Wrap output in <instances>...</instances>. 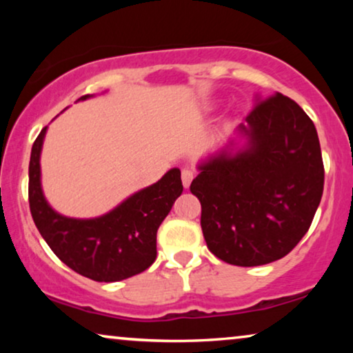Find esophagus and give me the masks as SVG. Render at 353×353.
<instances>
[{"mask_svg":"<svg viewBox=\"0 0 353 353\" xmlns=\"http://www.w3.org/2000/svg\"><path fill=\"white\" fill-rule=\"evenodd\" d=\"M192 178H194V173H192V170H190V168H183L181 181H183V186H185L186 190H188V188H190Z\"/></svg>","mask_w":353,"mask_h":353,"instance_id":"esophagus-1","label":"esophagus"}]
</instances>
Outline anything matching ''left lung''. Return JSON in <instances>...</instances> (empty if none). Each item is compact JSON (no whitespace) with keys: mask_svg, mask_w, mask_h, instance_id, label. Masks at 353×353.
<instances>
[{"mask_svg":"<svg viewBox=\"0 0 353 353\" xmlns=\"http://www.w3.org/2000/svg\"><path fill=\"white\" fill-rule=\"evenodd\" d=\"M197 170L191 192L201 201L207 248L238 267L291 252L310 228L325 183L315 125L281 93L255 94L245 123Z\"/></svg>","mask_w":353,"mask_h":353,"instance_id":"left-lung-1","label":"left lung"}]
</instances>
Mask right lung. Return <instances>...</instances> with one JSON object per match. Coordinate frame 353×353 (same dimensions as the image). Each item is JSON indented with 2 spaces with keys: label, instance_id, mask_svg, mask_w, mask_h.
Returning a JSON list of instances; mask_svg holds the SVG:
<instances>
[{
  "label": "right lung",
  "instance_id": "add662e5",
  "mask_svg": "<svg viewBox=\"0 0 353 353\" xmlns=\"http://www.w3.org/2000/svg\"><path fill=\"white\" fill-rule=\"evenodd\" d=\"M94 94H85L86 101ZM45 127L32 146L28 202L38 231L52 252L81 276L115 283L144 272L157 257L156 236L163 219L183 192L180 168H170L157 183L143 188L94 219H74L56 212L41 186Z\"/></svg>",
  "mask_w": 353,
  "mask_h": 353
}]
</instances>
